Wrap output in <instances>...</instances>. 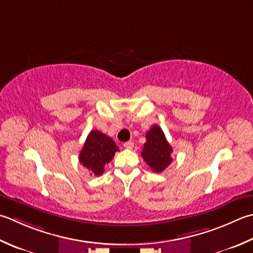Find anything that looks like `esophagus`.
<instances>
[{"mask_svg": "<svg viewBox=\"0 0 253 253\" xmlns=\"http://www.w3.org/2000/svg\"><path fill=\"white\" fill-rule=\"evenodd\" d=\"M124 148H126V149H132L133 148V142L132 141H127L124 143Z\"/></svg>", "mask_w": 253, "mask_h": 253, "instance_id": "34e87169", "label": "esophagus"}]
</instances>
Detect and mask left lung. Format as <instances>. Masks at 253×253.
<instances>
[{"mask_svg": "<svg viewBox=\"0 0 253 253\" xmlns=\"http://www.w3.org/2000/svg\"><path fill=\"white\" fill-rule=\"evenodd\" d=\"M146 143L142 148V159L147 162L153 172L160 173L166 170L172 162L173 151L168 142L165 132L158 125H153L146 133Z\"/></svg>", "mask_w": 253, "mask_h": 253, "instance_id": "left-lung-1", "label": "left lung"}]
</instances>
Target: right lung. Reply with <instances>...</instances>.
Returning <instances> with one entry per match:
<instances>
[{
  "instance_id": "add662e5",
  "label": "right lung",
  "mask_w": 253,
  "mask_h": 253,
  "mask_svg": "<svg viewBox=\"0 0 253 253\" xmlns=\"http://www.w3.org/2000/svg\"><path fill=\"white\" fill-rule=\"evenodd\" d=\"M116 151H118V147L111 137L98 130H91L84 142L79 160L91 174L101 175L104 167L113 159Z\"/></svg>"
}]
</instances>
